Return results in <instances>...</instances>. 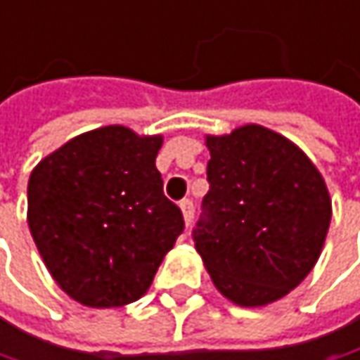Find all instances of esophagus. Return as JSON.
Wrapping results in <instances>:
<instances>
[{
    "label": "esophagus",
    "mask_w": 360,
    "mask_h": 360,
    "mask_svg": "<svg viewBox=\"0 0 360 360\" xmlns=\"http://www.w3.org/2000/svg\"><path fill=\"white\" fill-rule=\"evenodd\" d=\"M181 212H183V220H185V226H189L191 224V220H193V202L191 200H183L179 204Z\"/></svg>",
    "instance_id": "34e87169"
}]
</instances>
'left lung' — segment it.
Wrapping results in <instances>:
<instances>
[{"instance_id": "obj_1", "label": "left lung", "mask_w": 360, "mask_h": 360, "mask_svg": "<svg viewBox=\"0 0 360 360\" xmlns=\"http://www.w3.org/2000/svg\"><path fill=\"white\" fill-rule=\"evenodd\" d=\"M206 146L210 191L195 249L222 297L266 307L317 264L332 220L330 191L309 156L264 125L206 136Z\"/></svg>"}]
</instances>
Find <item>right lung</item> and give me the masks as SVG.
<instances>
[{"label": "right lung", "mask_w": 360, "mask_h": 360, "mask_svg": "<svg viewBox=\"0 0 360 360\" xmlns=\"http://www.w3.org/2000/svg\"><path fill=\"white\" fill-rule=\"evenodd\" d=\"M162 136L123 125L80 134L45 156L28 179V229L53 280L94 309L146 295L183 233L156 169Z\"/></svg>", "instance_id": "add662e5"}]
</instances>
